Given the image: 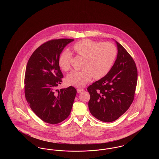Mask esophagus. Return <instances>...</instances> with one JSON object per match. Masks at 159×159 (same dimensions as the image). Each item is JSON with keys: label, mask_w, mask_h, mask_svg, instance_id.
<instances>
[{"label": "esophagus", "mask_w": 159, "mask_h": 159, "mask_svg": "<svg viewBox=\"0 0 159 159\" xmlns=\"http://www.w3.org/2000/svg\"><path fill=\"white\" fill-rule=\"evenodd\" d=\"M84 90H83V89H80V88H78V89H77V93H82V92H83Z\"/></svg>", "instance_id": "esophagus-1"}]
</instances>
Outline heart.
Here are the masks:
<instances>
[{
  "instance_id": "b5f03b06",
  "label": "heart",
  "mask_w": 159,
  "mask_h": 159,
  "mask_svg": "<svg viewBox=\"0 0 159 159\" xmlns=\"http://www.w3.org/2000/svg\"><path fill=\"white\" fill-rule=\"evenodd\" d=\"M74 50L84 58L83 70L73 71L66 77V82L76 87H83L92 78L100 79L110 71L117 55V49L111 43H101L89 39H83L74 45ZM71 54L68 51L61 53L58 64L60 68L67 71L70 69Z\"/></svg>"
}]
</instances>
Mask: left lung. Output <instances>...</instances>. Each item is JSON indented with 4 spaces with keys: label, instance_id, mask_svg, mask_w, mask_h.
Segmentation results:
<instances>
[{
    "label": "left lung",
    "instance_id": "obj_1",
    "mask_svg": "<svg viewBox=\"0 0 159 159\" xmlns=\"http://www.w3.org/2000/svg\"><path fill=\"white\" fill-rule=\"evenodd\" d=\"M115 43L117 55L110 71L87 89L91 113L104 122L115 121L128 110L134 98L138 79L134 61L123 46L117 41Z\"/></svg>",
    "mask_w": 159,
    "mask_h": 159
}]
</instances>
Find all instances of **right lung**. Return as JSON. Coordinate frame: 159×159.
I'll list each match as a JSON object with an SVG mask.
<instances>
[{
    "mask_svg": "<svg viewBox=\"0 0 159 159\" xmlns=\"http://www.w3.org/2000/svg\"><path fill=\"white\" fill-rule=\"evenodd\" d=\"M74 41L61 39L39 46L27 62L25 78V96L33 111L43 121L57 124L70 115L77 91L73 86L61 89L63 77L58 60L64 48Z\"/></svg>",
    "mask_w": 159,
    "mask_h": 159,
    "instance_id": "1",
    "label": "right lung"
}]
</instances>
